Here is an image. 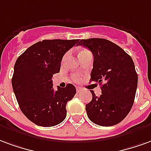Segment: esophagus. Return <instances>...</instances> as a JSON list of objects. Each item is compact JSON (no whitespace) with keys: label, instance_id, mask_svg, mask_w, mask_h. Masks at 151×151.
<instances>
[{"label":"esophagus","instance_id":"esophagus-1","mask_svg":"<svg viewBox=\"0 0 151 151\" xmlns=\"http://www.w3.org/2000/svg\"><path fill=\"white\" fill-rule=\"evenodd\" d=\"M81 90H82V89H81V88H80V87H76L77 92H81Z\"/></svg>","mask_w":151,"mask_h":151}]
</instances>
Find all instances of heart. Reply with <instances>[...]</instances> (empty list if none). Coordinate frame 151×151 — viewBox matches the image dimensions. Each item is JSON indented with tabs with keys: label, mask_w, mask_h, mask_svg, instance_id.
Segmentation results:
<instances>
[{
	"label": "heart",
	"mask_w": 151,
	"mask_h": 151,
	"mask_svg": "<svg viewBox=\"0 0 151 151\" xmlns=\"http://www.w3.org/2000/svg\"><path fill=\"white\" fill-rule=\"evenodd\" d=\"M82 51H83V50H82ZM66 56H67V55L64 56V58H63V60H64L65 58H66ZM73 79H74V80H76V81H77V80H80V76H79V75H75L74 76H73Z\"/></svg>",
	"instance_id": "heart-1"
}]
</instances>
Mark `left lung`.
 Listing matches in <instances>:
<instances>
[{"label": "left lung", "instance_id": "1", "mask_svg": "<svg viewBox=\"0 0 151 151\" xmlns=\"http://www.w3.org/2000/svg\"><path fill=\"white\" fill-rule=\"evenodd\" d=\"M78 45L92 51L94 60L90 82L100 84L102 92L96 96L91 91L92 101L85 105L88 116L101 126L116 125L134 104L137 86L134 61L119 46L104 38L81 39Z\"/></svg>", "mask_w": 151, "mask_h": 151}]
</instances>
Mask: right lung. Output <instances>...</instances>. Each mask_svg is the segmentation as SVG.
I'll list each match as a JSON object with an SVG mask.
<instances>
[{"mask_svg": "<svg viewBox=\"0 0 151 151\" xmlns=\"http://www.w3.org/2000/svg\"><path fill=\"white\" fill-rule=\"evenodd\" d=\"M79 39L42 40L29 47L14 65L12 86L23 114L39 126L50 127L66 118L68 101L76 93L68 83L54 90L53 75L60 71L63 56Z\"/></svg>", "mask_w": 151, "mask_h": 151, "instance_id": "obj_1", "label": "right lung"}]
</instances>
